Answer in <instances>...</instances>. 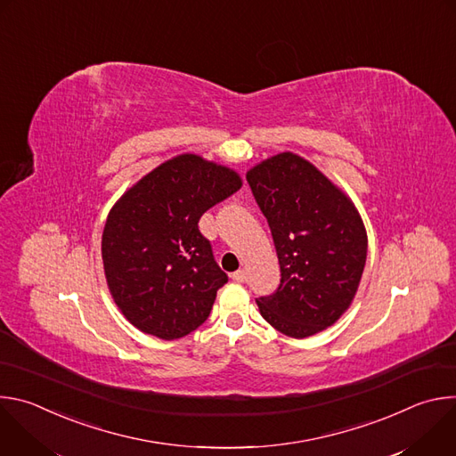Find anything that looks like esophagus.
<instances>
[{
  "instance_id": "34e87169",
  "label": "esophagus",
  "mask_w": 456,
  "mask_h": 456,
  "mask_svg": "<svg viewBox=\"0 0 456 456\" xmlns=\"http://www.w3.org/2000/svg\"><path fill=\"white\" fill-rule=\"evenodd\" d=\"M231 278H232V280H234V281H238V283H243V281H245V280H247V273H245V271H241V269H240V271H236V273H232V274H231Z\"/></svg>"
}]
</instances>
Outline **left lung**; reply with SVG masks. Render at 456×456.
<instances>
[{
    "instance_id": "obj_1",
    "label": "left lung",
    "mask_w": 456,
    "mask_h": 456,
    "mask_svg": "<svg viewBox=\"0 0 456 456\" xmlns=\"http://www.w3.org/2000/svg\"><path fill=\"white\" fill-rule=\"evenodd\" d=\"M280 259L276 292L257 297L264 319L303 339L352 305L366 264L364 224L346 194L308 160L287 151L247 173Z\"/></svg>"
}]
</instances>
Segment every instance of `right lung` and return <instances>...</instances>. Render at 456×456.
<instances>
[{
	"mask_svg": "<svg viewBox=\"0 0 456 456\" xmlns=\"http://www.w3.org/2000/svg\"><path fill=\"white\" fill-rule=\"evenodd\" d=\"M240 187L236 171L185 153L117 200L102 232V264L111 297L134 327L171 341L209 317L229 278L199 220Z\"/></svg>",
	"mask_w": 456,
	"mask_h": 456,
	"instance_id": "add662e5",
	"label": "right lung"
}]
</instances>
